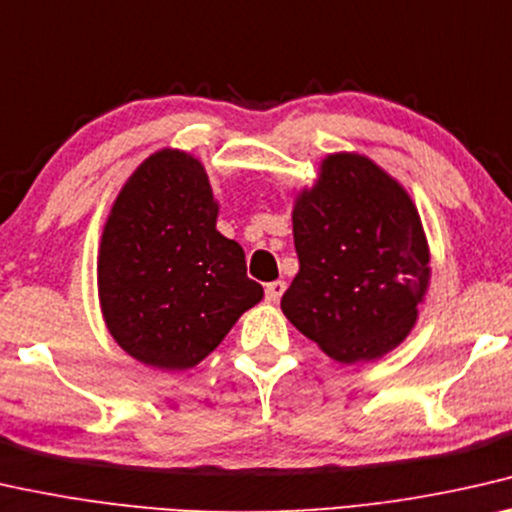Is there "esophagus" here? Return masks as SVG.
Returning <instances> with one entry per match:
<instances>
[{
    "instance_id": "1",
    "label": "esophagus",
    "mask_w": 512,
    "mask_h": 512,
    "mask_svg": "<svg viewBox=\"0 0 512 512\" xmlns=\"http://www.w3.org/2000/svg\"><path fill=\"white\" fill-rule=\"evenodd\" d=\"M285 289H287V282L285 280H273V282H269V285L264 287V294H266V301H271V303H276L282 294H285Z\"/></svg>"
}]
</instances>
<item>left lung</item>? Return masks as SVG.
I'll list each match as a JSON object with an SVG mask.
<instances>
[{
	"label": "left lung",
	"instance_id": "1",
	"mask_svg": "<svg viewBox=\"0 0 512 512\" xmlns=\"http://www.w3.org/2000/svg\"><path fill=\"white\" fill-rule=\"evenodd\" d=\"M299 273L280 308L305 338L340 363L398 347L427 287L421 218L372 160L329 156L294 209Z\"/></svg>",
	"mask_w": 512,
	"mask_h": 512
}]
</instances>
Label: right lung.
Segmentation results:
<instances>
[{
    "mask_svg": "<svg viewBox=\"0 0 512 512\" xmlns=\"http://www.w3.org/2000/svg\"><path fill=\"white\" fill-rule=\"evenodd\" d=\"M216 216L204 167L181 151L144 160L114 202L98 257L103 317L151 368H193L262 299Z\"/></svg>",
    "mask_w": 512,
    "mask_h": 512,
    "instance_id": "add662e5",
    "label": "right lung"
}]
</instances>
